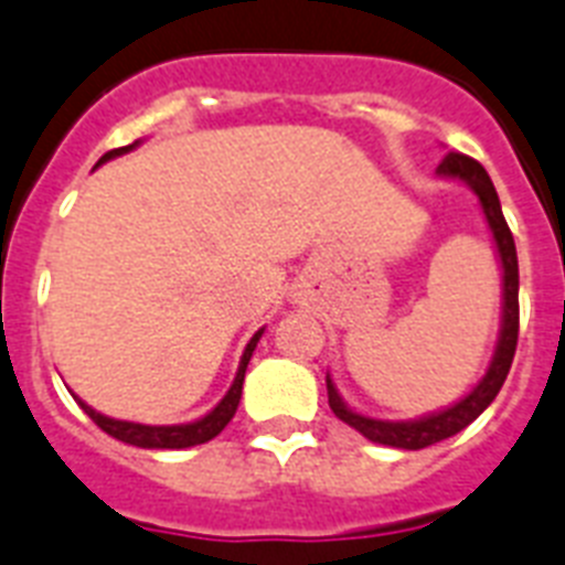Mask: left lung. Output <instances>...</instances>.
<instances>
[{
    "label": "left lung",
    "instance_id": "1",
    "mask_svg": "<svg viewBox=\"0 0 565 565\" xmlns=\"http://www.w3.org/2000/svg\"><path fill=\"white\" fill-rule=\"evenodd\" d=\"M438 173L452 179H465L467 185L473 188L479 194V203L484 209V217H488V226L497 237L499 258H502V269H505V316H502V337H499L497 356L490 362L488 374L481 377L479 386L467 394L465 401H458L456 406L438 412V415L420 417V420H406V424H392V420H374V417L356 415L342 403V397L337 394L333 383L328 377V403L333 415L348 424L351 429H356L360 435H365L369 441L386 444V447L397 449H424L433 447V444L444 441L449 435L461 433L465 426H470L481 412L488 409L493 397L499 394L502 383H505L508 371H511L513 354H516V337H520V264H516V246H513L511 228L505 223V214H502V205H499L497 188L490 182L488 171L481 168L476 159L465 153H447L438 164Z\"/></svg>",
    "mask_w": 565,
    "mask_h": 565
}]
</instances>
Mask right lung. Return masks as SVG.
<instances>
[{"mask_svg": "<svg viewBox=\"0 0 565 565\" xmlns=\"http://www.w3.org/2000/svg\"><path fill=\"white\" fill-rule=\"evenodd\" d=\"M127 150H132V145H127V148L109 150V153L100 156V162H107V159H113V156L127 153ZM258 339H260V330L249 339V345H246V351H243L241 369H237V377H235V383H232V388H228L226 397H223V401H220L217 406L209 412V415L200 417V420H194V424H179V426L130 424V420H116V417L100 415V412H95L92 406H86L84 401H77V403L84 406L86 415H89L92 420H95V424L104 429V433L113 435V438H118V441H124V444H132V447H145V449L196 447V444L211 441L214 435L223 433L228 420L235 417L237 403H241V392H243V377H246V365H249V356H252V351H255V345H258Z\"/></svg>", "mask_w": 565, "mask_h": 565, "instance_id": "obj_1", "label": "right lung"}]
</instances>
